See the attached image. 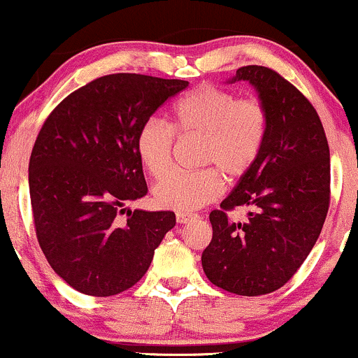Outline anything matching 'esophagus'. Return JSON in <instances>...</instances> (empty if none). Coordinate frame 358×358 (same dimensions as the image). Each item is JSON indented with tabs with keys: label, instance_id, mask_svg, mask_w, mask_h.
Instances as JSON below:
<instances>
[{
	"label": "esophagus",
	"instance_id": "obj_1",
	"mask_svg": "<svg viewBox=\"0 0 358 358\" xmlns=\"http://www.w3.org/2000/svg\"><path fill=\"white\" fill-rule=\"evenodd\" d=\"M196 218V215H192V213H186V211H178L176 213V220H178V223H187V222H192V220Z\"/></svg>",
	"mask_w": 358,
	"mask_h": 358
}]
</instances>
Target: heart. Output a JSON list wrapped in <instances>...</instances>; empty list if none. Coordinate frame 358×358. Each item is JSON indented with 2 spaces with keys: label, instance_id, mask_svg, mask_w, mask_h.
Segmentation results:
<instances>
[{
  "label": "heart",
  "instance_id": "1",
  "mask_svg": "<svg viewBox=\"0 0 358 358\" xmlns=\"http://www.w3.org/2000/svg\"><path fill=\"white\" fill-rule=\"evenodd\" d=\"M268 115L257 98L201 84L172 104L171 127L150 118L136 131L135 148L142 166L154 178L171 167L176 135L201 136V171H172L154 186L160 208L194 211L218 198L223 176L230 182L247 178L266 145Z\"/></svg>",
  "mask_w": 358,
  "mask_h": 358
}]
</instances>
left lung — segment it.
I'll list each match as a JSON object with an SVG mask.
<instances>
[{
    "instance_id": "left-lung-1",
    "label": "left lung",
    "mask_w": 358,
    "mask_h": 358,
    "mask_svg": "<svg viewBox=\"0 0 358 358\" xmlns=\"http://www.w3.org/2000/svg\"><path fill=\"white\" fill-rule=\"evenodd\" d=\"M235 81L259 92L267 138L250 174L210 213L213 238L201 264L215 286L262 296L282 287L318 240L330 206V148L313 104L279 72L245 66ZM236 206L252 208L247 222L227 220Z\"/></svg>"
}]
</instances>
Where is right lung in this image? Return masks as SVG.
Masks as SVG:
<instances>
[{"instance_id":"1","label":"right lung","mask_w":358,"mask_h":358,"mask_svg":"<svg viewBox=\"0 0 358 358\" xmlns=\"http://www.w3.org/2000/svg\"><path fill=\"white\" fill-rule=\"evenodd\" d=\"M187 81L103 76L71 92L40 128L28 164L35 233L50 267L87 296L135 286L176 224L172 211H127L147 194L138 128Z\"/></svg>"}]
</instances>
